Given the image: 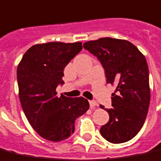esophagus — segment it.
<instances>
[{
    "label": "esophagus",
    "instance_id": "1",
    "mask_svg": "<svg viewBox=\"0 0 161 161\" xmlns=\"http://www.w3.org/2000/svg\"><path fill=\"white\" fill-rule=\"evenodd\" d=\"M90 106L91 108H94L95 107H96V106H98V104H97V102H95V101H90Z\"/></svg>",
    "mask_w": 161,
    "mask_h": 161
}]
</instances>
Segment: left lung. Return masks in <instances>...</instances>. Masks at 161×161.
Returning a JSON list of instances; mask_svg holds the SVG:
<instances>
[{
  "instance_id": "8db88e82",
  "label": "left lung",
  "mask_w": 161,
  "mask_h": 161,
  "mask_svg": "<svg viewBox=\"0 0 161 161\" xmlns=\"http://www.w3.org/2000/svg\"><path fill=\"white\" fill-rule=\"evenodd\" d=\"M84 47L102 63L107 83L116 85L112 94V108L100 106L109 114V121L102 126L100 132L112 143L130 141L143 125L150 102L145 56L131 42L116 38L86 42Z\"/></svg>"
}]
</instances>
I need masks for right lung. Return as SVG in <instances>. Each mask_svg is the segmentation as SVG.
<instances>
[{
    "mask_svg": "<svg viewBox=\"0 0 161 161\" xmlns=\"http://www.w3.org/2000/svg\"><path fill=\"white\" fill-rule=\"evenodd\" d=\"M83 48L82 42H50L26 51L17 68L19 96L27 119L42 137L65 140L74 132L75 120L90 108L84 97L57 96L64 68Z\"/></svg>",
    "mask_w": 161,
    "mask_h": 161,
    "instance_id": "add662e5",
    "label": "right lung"
}]
</instances>
